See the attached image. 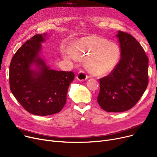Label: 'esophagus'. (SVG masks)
Instances as JSON below:
<instances>
[{"mask_svg": "<svg viewBox=\"0 0 157 157\" xmlns=\"http://www.w3.org/2000/svg\"><path fill=\"white\" fill-rule=\"evenodd\" d=\"M77 79L80 81H84L86 80L88 78V77L86 75V74L82 71H80L78 75H77Z\"/></svg>", "mask_w": 157, "mask_h": 157, "instance_id": "1", "label": "esophagus"}]
</instances>
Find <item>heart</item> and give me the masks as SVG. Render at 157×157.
Segmentation results:
<instances>
[{"instance_id":"heart-1","label":"heart","mask_w":157,"mask_h":157,"mask_svg":"<svg viewBox=\"0 0 157 157\" xmlns=\"http://www.w3.org/2000/svg\"><path fill=\"white\" fill-rule=\"evenodd\" d=\"M121 56V50L117 43L95 35L78 39L69 51L64 53V57L68 60H84L88 71L98 77L105 76L113 71Z\"/></svg>"}]
</instances>
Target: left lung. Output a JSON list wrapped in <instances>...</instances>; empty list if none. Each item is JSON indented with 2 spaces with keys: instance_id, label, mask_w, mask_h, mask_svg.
I'll return each mask as SVG.
<instances>
[{
  "instance_id": "obj_1",
  "label": "left lung",
  "mask_w": 157,
  "mask_h": 157,
  "mask_svg": "<svg viewBox=\"0 0 157 157\" xmlns=\"http://www.w3.org/2000/svg\"><path fill=\"white\" fill-rule=\"evenodd\" d=\"M116 36L121 50L120 61L109 75L99 79L100 106L109 113L132 108L148 84V58L139 43L130 34L119 31Z\"/></svg>"
}]
</instances>
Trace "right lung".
Instances as JSON below:
<instances>
[{"instance_id":"obj_1","label":"right lung","mask_w":157,"mask_h":157,"mask_svg":"<svg viewBox=\"0 0 157 157\" xmlns=\"http://www.w3.org/2000/svg\"><path fill=\"white\" fill-rule=\"evenodd\" d=\"M48 33L36 34L14 55L10 66V86L17 101L29 113L48 116L60 112L66 102L72 71L51 69L41 56Z\"/></svg>"}]
</instances>
